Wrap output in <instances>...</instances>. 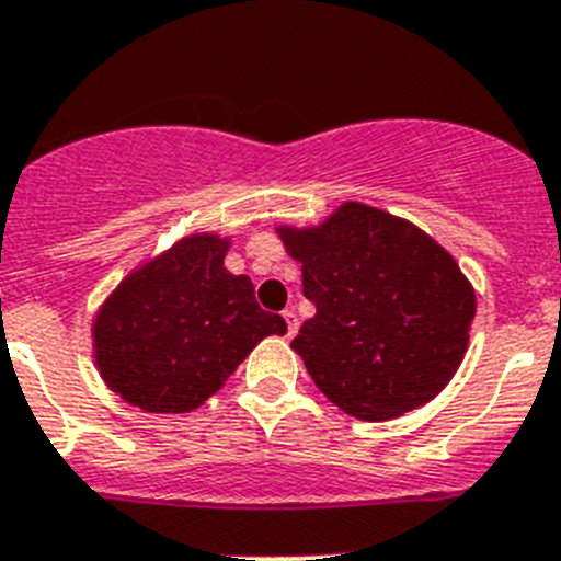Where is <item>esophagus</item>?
Here are the masks:
<instances>
[{
  "mask_svg": "<svg viewBox=\"0 0 561 561\" xmlns=\"http://www.w3.org/2000/svg\"><path fill=\"white\" fill-rule=\"evenodd\" d=\"M282 319L287 321V339H294L296 330H299V319H296V313L294 310H285V313H282Z\"/></svg>",
  "mask_w": 561,
  "mask_h": 561,
  "instance_id": "1",
  "label": "esophagus"
}]
</instances>
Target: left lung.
Listing matches in <instances>:
<instances>
[{"label":"left lung","instance_id":"obj_1","mask_svg":"<svg viewBox=\"0 0 561 561\" xmlns=\"http://www.w3.org/2000/svg\"><path fill=\"white\" fill-rule=\"evenodd\" d=\"M276 231L316 305L290 347L328 401L362 421H389L451 381L477 299L446 248L364 203H344L321 226Z\"/></svg>","mask_w":561,"mask_h":561}]
</instances>
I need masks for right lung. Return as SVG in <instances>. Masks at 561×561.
Wrapping results in <instances>:
<instances>
[{
    "label": "right lung",
    "instance_id": "obj_1",
    "mask_svg": "<svg viewBox=\"0 0 561 561\" xmlns=\"http://www.w3.org/2000/svg\"><path fill=\"white\" fill-rule=\"evenodd\" d=\"M231 242L192 233L135 267L92 321L95 367L112 392L144 412H192L265 335H285L282 316L256 305L248 276L228 274Z\"/></svg>",
    "mask_w": 561,
    "mask_h": 561
}]
</instances>
